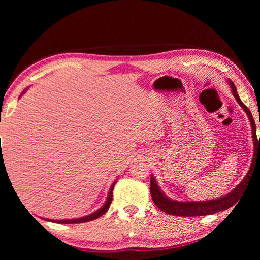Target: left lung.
Listing matches in <instances>:
<instances>
[{
	"instance_id": "1",
	"label": "left lung",
	"mask_w": 260,
	"mask_h": 260,
	"mask_svg": "<svg viewBox=\"0 0 260 260\" xmlns=\"http://www.w3.org/2000/svg\"><path fill=\"white\" fill-rule=\"evenodd\" d=\"M228 81L231 89H233V93L236 98V101L238 102L241 108L247 113L251 124L252 140H253V158H252L251 167L249 171H248V173L244 178V180H242L240 183L236 186V189L229 192L227 196H223L221 198L214 199V200H209V201H190V202L183 201L182 202V201L171 200V199H169L161 191V189H159V186L156 183L155 179H154V176L152 175L151 176L152 199L154 203L156 204V207L161 209L165 213L172 214V215H180V217H199V215H208V214H212V213L220 212V211H223V210L229 209L230 207H233L234 204L238 202L239 198L242 196V193L245 192L248 181H249L250 175L252 174L253 167H255L256 163L258 162L260 164V139L259 140L257 139L255 120L252 118L250 110L248 109V107L246 105H244V103H242L241 99L239 98L234 82H231L230 80Z\"/></svg>"
}]
</instances>
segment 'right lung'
Returning a JSON list of instances; mask_svg holds the SVG:
<instances>
[{"instance_id": "1", "label": "right lung", "mask_w": 260, "mask_h": 260, "mask_svg": "<svg viewBox=\"0 0 260 260\" xmlns=\"http://www.w3.org/2000/svg\"><path fill=\"white\" fill-rule=\"evenodd\" d=\"M23 92H22V93H23ZM22 93H21V95H22ZM1 159H2V155H1ZM115 183H116V182H114L113 185L110 186V190H109L106 202H105L104 206L102 208H99L96 212H93L89 215H86V217H84V218L70 219V220H48V221H52V222H57V223H82V222H88V221H91V220H95V219L99 218L101 215H103L105 212H106L110 207V203H112V200H113V189H114Z\"/></svg>"}]
</instances>
